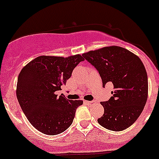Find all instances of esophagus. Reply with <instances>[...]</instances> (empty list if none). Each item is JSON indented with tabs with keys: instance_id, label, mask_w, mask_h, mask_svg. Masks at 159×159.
<instances>
[{
	"instance_id": "obj_1",
	"label": "esophagus",
	"mask_w": 159,
	"mask_h": 159,
	"mask_svg": "<svg viewBox=\"0 0 159 159\" xmlns=\"http://www.w3.org/2000/svg\"><path fill=\"white\" fill-rule=\"evenodd\" d=\"M86 102L88 105H94L96 102H95V100H93V101H86Z\"/></svg>"
}]
</instances>
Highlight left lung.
I'll return each instance as SVG.
<instances>
[{
    "label": "left lung",
    "mask_w": 159,
    "mask_h": 159,
    "mask_svg": "<svg viewBox=\"0 0 159 159\" xmlns=\"http://www.w3.org/2000/svg\"><path fill=\"white\" fill-rule=\"evenodd\" d=\"M83 57L99 71L102 87L107 83L114 85L112 96L101 102L104 114L98 123L114 131L128 128L141 115L148 95L147 74L141 60L118 46L90 51Z\"/></svg>",
    "instance_id": "obj_1"
}]
</instances>
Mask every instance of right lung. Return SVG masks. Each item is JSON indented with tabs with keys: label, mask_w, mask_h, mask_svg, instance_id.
I'll return each mask as SVG.
<instances>
[{
	"label": "right lung",
	"mask_w": 159,
	"mask_h": 159,
	"mask_svg": "<svg viewBox=\"0 0 159 159\" xmlns=\"http://www.w3.org/2000/svg\"><path fill=\"white\" fill-rule=\"evenodd\" d=\"M84 59L80 55L59 57L41 56L20 72L16 97L31 124L43 134L56 135L67 130L82 100L67 99L57 91L71 77L72 71Z\"/></svg>",
	"instance_id": "right-lung-1"
}]
</instances>
